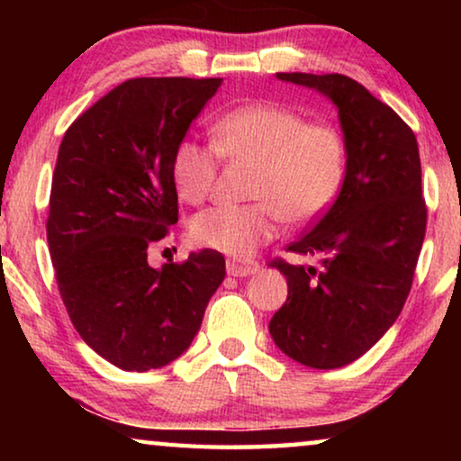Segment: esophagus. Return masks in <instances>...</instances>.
Returning <instances> with one entry per match:
<instances>
[{
	"label": "esophagus",
	"mask_w": 461,
	"mask_h": 461,
	"mask_svg": "<svg viewBox=\"0 0 461 461\" xmlns=\"http://www.w3.org/2000/svg\"><path fill=\"white\" fill-rule=\"evenodd\" d=\"M260 270V264L258 262H243V260H232L226 262V273H229L230 276H249L254 275Z\"/></svg>",
	"instance_id": "34e87169"
}]
</instances>
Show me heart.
<instances>
[{"instance_id":"1","label":"heart","mask_w":461,"mask_h":461,"mask_svg":"<svg viewBox=\"0 0 461 461\" xmlns=\"http://www.w3.org/2000/svg\"><path fill=\"white\" fill-rule=\"evenodd\" d=\"M212 144L182 138L172 153V182L186 203L210 197L218 157L254 163L248 205H216L191 220V239L220 254L248 258L279 235L283 218L306 224L330 210L342 188L348 150L342 131L308 123L273 103H248L210 125Z\"/></svg>"}]
</instances>
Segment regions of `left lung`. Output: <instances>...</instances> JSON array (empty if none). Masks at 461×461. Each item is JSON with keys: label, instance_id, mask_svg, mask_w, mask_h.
Here are the masks:
<instances>
[{"label": "left lung", "instance_id": "left-lung-1", "mask_svg": "<svg viewBox=\"0 0 461 461\" xmlns=\"http://www.w3.org/2000/svg\"><path fill=\"white\" fill-rule=\"evenodd\" d=\"M338 109L348 161L338 199L289 249L321 267L275 260L287 300L268 331L306 367L336 369L363 357L402 311L426 235L421 166L411 128L346 75L276 73Z\"/></svg>", "mask_w": 461, "mask_h": 461}]
</instances>
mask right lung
I'll use <instances>...</instances> for the list:
<instances>
[{"label":"right lung","mask_w":461,"mask_h":461,"mask_svg":"<svg viewBox=\"0 0 461 461\" xmlns=\"http://www.w3.org/2000/svg\"><path fill=\"white\" fill-rule=\"evenodd\" d=\"M222 79H128L75 119L59 149L48 245L68 317L94 352L125 371L178 358L224 281V256L149 264L178 222L172 153Z\"/></svg>","instance_id":"obj_1"}]
</instances>
